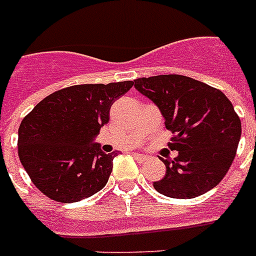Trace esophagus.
Wrapping results in <instances>:
<instances>
[{"label":"esophagus","instance_id":"34e87169","mask_svg":"<svg viewBox=\"0 0 256 256\" xmlns=\"http://www.w3.org/2000/svg\"><path fill=\"white\" fill-rule=\"evenodd\" d=\"M132 156H134V158L136 160V162H140V164L144 162V160H146V158H148L146 156H142V154H138V152H134Z\"/></svg>","mask_w":256,"mask_h":256}]
</instances>
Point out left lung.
<instances>
[{"mask_svg":"<svg viewBox=\"0 0 256 256\" xmlns=\"http://www.w3.org/2000/svg\"><path fill=\"white\" fill-rule=\"evenodd\" d=\"M134 86L154 102L172 132L174 160H160L166 174L154 182L158 192L191 199L214 188L232 164L242 124L231 100L219 88L179 74L136 78Z\"/></svg>","mask_w":256,"mask_h":256,"instance_id":"obj_1","label":"left lung"}]
</instances>
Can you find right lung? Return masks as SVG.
<instances>
[{"mask_svg":"<svg viewBox=\"0 0 256 256\" xmlns=\"http://www.w3.org/2000/svg\"><path fill=\"white\" fill-rule=\"evenodd\" d=\"M132 81L61 88L34 106L18 128V156L32 182L56 202L73 203L102 190L116 152L92 138L108 122L112 104Z\"/></svg>","mask_w":256,"mask_h":256,"instance_id":"1","label":"right lung"}]
</instances>
